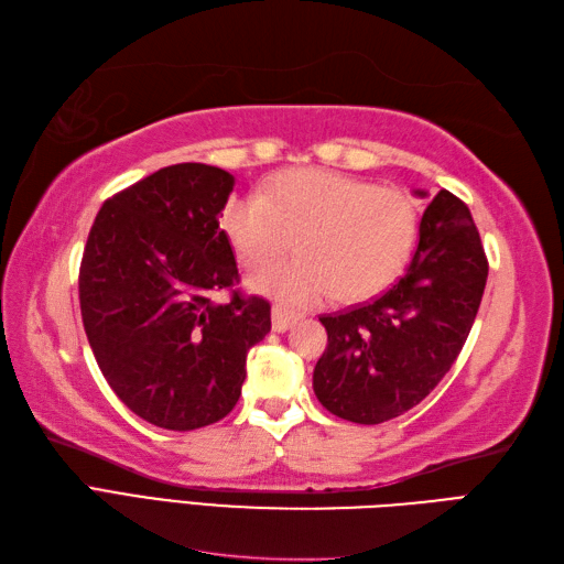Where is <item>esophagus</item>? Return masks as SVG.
I'll return each instance as SVG.
<instances>
[{
  "label": "esophagus",
  "mask_w": 564,
  "mask_h": 564,
  "mask_svg": "<svg viewBox=\"0 0 564 564\" xmlns=\"http://www.w3.org/2000/svg\"><path fill=\"white\" fill-rule=\"evenodd\" d=\"M296 323V313L282 306H272V329L274 333H286Z\"/></svg>",
  "instance_id": "34e87169"
}]
</instances>
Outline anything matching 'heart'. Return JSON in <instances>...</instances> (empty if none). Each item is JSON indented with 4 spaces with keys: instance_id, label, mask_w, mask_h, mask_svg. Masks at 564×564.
I'll list each match as a JSON object with an SVG mask.
<instances>
[{
    "instance_id": "b5f03b06",
    "label": "heart",
    "mask_w": 564,
    "mask_h": 564,
    "mask_svg": "<svg viewBox=\"0 0 564 564\" xmlns=\"http://www.w3.org/2000/svg\"><path fill=\"white\" fill-rule=\"evenodd\" d=\"M223 229L249 270L270 265L294 239L299 258L253 274L251 286L282 304L311 306L329 294L359 301L390 286L414 253L419 210L400 188L292 170L274 176L263 196L231 200Z\"/></svg>"
}]
</instances>
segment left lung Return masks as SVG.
Instances as JSON below:
<instances>
[{"label": "left lung", "mask_w": 564, "mask_h": 564, "mask_svg": "<svg viewBox=\"0 0 564 564\" xmlns=\"http://www.w3.org/2000/svg\"><path fill=\"white\" fill-rule=\"evenodd\" d=\"M486 280L474 217L443 188L423 210L416 253L400 282L364 306L321 315L327 349L313 370L318 402L364 425L416 406L457 361Z\"/></svg>", "instance_id": "1"}]
</instances>
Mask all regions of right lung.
<instances>
[{"label": "right lung", "instance_id": "1", "mask_svg": "<svg viewBox=\"0 0 564 564\" xmlns=\"http://www.w3.org/2000/svg\"><path fill=\"white\" fill-rule=\"evenodd\" d=\"M231 188L235 176L210 164L162 167L102 203L80 260L95 361L135 416L167 431L225 419L246 354L270 333L268 301L231 290L239 270L219 229Z\"/></svg>", "mask_w": 564, "mask_h": 564}]
</instances>
